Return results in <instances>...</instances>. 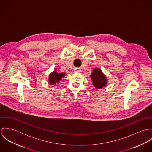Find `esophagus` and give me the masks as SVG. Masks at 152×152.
<instances>
[{"instance_id": "esophagus-1", "label": "esophagus", "mask_w": 152, "mask_h": 152, "mask_svg": "<svg viewBox=\"0 0 152 152\" xmlns=\"http://www.w3.org/2000/svg\"><path fill=\"white\" fill-rule=\"evenodd\" d=\"M74 71L77 72H80V69L78 68H75L74 69Z\"/></svg>"}]
</instances>
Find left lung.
<instances>
[{
  "instance_id": "left-lung-1",
  "label": "left lung",
  "mask_w": 152,
  "mask_h": 152,
  "mask_svg": "<svg viewBox=\"0 0 152 152\" xmlns=\"http://www.w3.org/2000/svg\"><path fill=\"white\" fill-rule=\"evenodd\" d=\"M92 85L97 89H101L106 87L108 80L105 75L102 72L101 69L95 68L92 70L91 74L90 75Z\"/></svg>"
}]
</instances>
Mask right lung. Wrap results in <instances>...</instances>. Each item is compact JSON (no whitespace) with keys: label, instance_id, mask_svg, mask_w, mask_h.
Listing matches in <instances>:
<instances>
[{"label":"right lung","instance_id":"add662e5","mask_svg":"<svg viewBox=\"0 0 152 152\" xmlns=\"http://www.w3.org/2000/svg\"><path fill=\"white\" fill-rule=\"evenodd\" d=\"M65 72H57V70H54L48 75V82L50 85L56 86V84H58L61 79L65 76Z\"/></svg>","mask_w":152,"mask_h":152}]
</instances>
